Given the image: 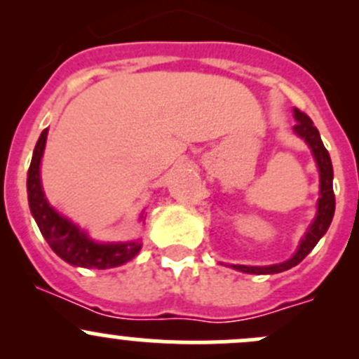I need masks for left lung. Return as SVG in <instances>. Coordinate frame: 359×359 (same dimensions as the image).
I'll list each match as a JSON object with an SVG mask.
<instances>
[{"mask_svg": "<svg viewBox=\"0 0 359 359\" xmlns=\"http://www.w3.org/2000/svg\"><path fill=\"white\" fill-rule=\"evenodd\" d=\"M293 118H295V126L293 132L297 137L307 144V147L313 153L314 161H316L318 172H320V198L316 203V215H314L313 222L309 224L307 231L304 233L302 240L299 241L295 253L288 260L280 264H271V266H241V264H231L229 267L241 271L247 274H276L283 273V271L292 269L297 264L302 262L309 252L316 247L318 241L325 236V233L330 227L332 219L335 213V194H334V166H332V159L328 151L325 149L323 140H321L320 132L316 126L313 125L311 118L304 112H300L297 107H293Z\"/></svg>", "mask_w": 359, "mask_h": 359, "instance_id": "left-lung-1", "label": "left lung"}]
</instances>
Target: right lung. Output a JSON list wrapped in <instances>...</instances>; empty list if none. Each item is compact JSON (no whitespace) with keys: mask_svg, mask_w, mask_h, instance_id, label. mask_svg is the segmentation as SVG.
<instances>
[{"mask_svg":"<svg viewBox=\"0 0 359 359\" xmlns=\"http://www.w3.org/2000/svg\"><path fill=\"white\" fill-rule=\"evenodd\" d=\"M45 128L36 142L31 166L27 172V200L32 217L50 248L62 260L74 267L86 269H111L132 260L142 248L140 240L130 241H95L72 220L57 212L45 196L41 186V158L45 153Z\"/></svg>","mask_w":359,"mask_h":359,"instance_id":"add662e5","label":"right lung"}]
</instances>
